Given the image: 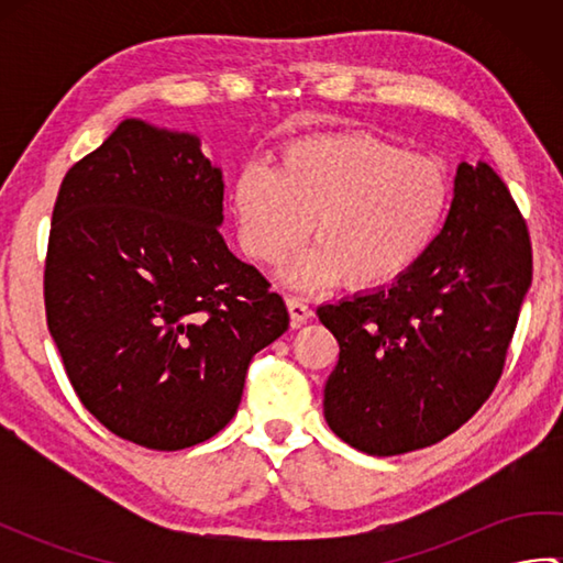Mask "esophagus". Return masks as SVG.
Returning <instances> with one entry per match:
<instances>
[{
    "label": "esophagus",
    "mask_w": 563,
    "mask_h": 563,
    "mask_svg": "<svg viewBox=\"0 0 563 563\" xmlns=\"http://www.w3.org/2000/svg\"><path fill=\"white\" fill-rule=\"evenodd\" d=\"M285 305H288L292 327H302V324H307L309 319H312V309H309V307L300 300V297L288 295V297H285Z\"/></svg>",
    "instance_id": "obj_1"
}]
</instances>
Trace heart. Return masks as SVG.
<instances>
[{
  "instance_id": "heart-1",
  "label": "heart",
  "mask_w": 563,
  "mask_h": 563,
  "mask_svg": "<svg viewBox=\"0 0 563 563\" xmlns=\"http://www.w3.org/2000/svg\"><path fill=\"white\" fill-rule=\"evenodd\" d=\"M442 166L375 135H319L283 152L278 169H246L234 184L239 242L258 263H278L295 288L343 283L385 288L433 246L450 210Z\"/></svg>"
}]
</instances>
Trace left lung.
<instances>
[{"label":"left lung","instance_id":"8db88e82","mask_svg":"<svg viewBox=\"0 0 563 563\" xmlns=\"http://www.w3.org/2000/svg\"><path fill=\"white\" fill-rule=\"evenodd\" d=\"M532 283L528 224L486 162L460 164L448 220L391 285L321 305L339 341L324 418L389 457L435 445L492 397Z\"/></svg>","mask_w":563,"mask_h":563}]
</instances>
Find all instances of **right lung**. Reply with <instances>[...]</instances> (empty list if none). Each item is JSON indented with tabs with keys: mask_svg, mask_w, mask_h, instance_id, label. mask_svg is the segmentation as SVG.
Returning a JSON list of instances; mask_svg holds the SVG:
<instances>
[{
	"mask_svg": "<svg viewBox=\"0 0 563 563\" xmlns=\"http://www.w3.org/2000/svg\"><path fill=\"white\" fill-rule=\"evenodd\" d=\"M222 198L198 135L140 118L59 186L47 329L87 411L135 445L212 438L236 413L251 357L288 331L283 297L224 244Z\"/></svg>",
	"mask_w": 563,
	"mask_h": 563,
	"instance_id": "1",
	"label": "right lung"
}]
</instances>
